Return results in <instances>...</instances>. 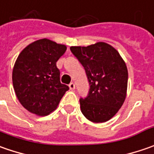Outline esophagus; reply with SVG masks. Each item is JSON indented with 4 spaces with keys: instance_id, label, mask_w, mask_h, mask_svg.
I'll list each match as a JSON object with an SVG mask.
<instances>
[{
    "instance_id": "34e87169",
    "label": "esophagus",
    "mask_w": 154,
    "mask_h": 154,
    "mask_svg": "<svg viewBox=\"0 0 154 154\" xmlns=\"http://www.w3.org/2000/svg\"><path fill=\"white\" fill-rule=\"evenodd\" d=\"M68 86H69L70 90H74V88H75V85H74L73 82H72V83H70V84L68 85Z\"/></svg>"
}]
</instances>
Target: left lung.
Masks as SVG:
<instances>
[{"label":"left lung","instance_id":"8db88e82","mask_svg":"<svg viewBox=\"0 0 154 154\" xmlns=\"http://www.w3.org/2000/svg\"><path fill=\"white\" fill-rule=\"evenodd\" d=\"M70 51L85 68L90 85L86 98L80 99L82 114L92 122L109 121L126 98V63L115 48L103 42L72 46Z\"/></svg>","mask_w":154,"mask_h":154}]
</instances>
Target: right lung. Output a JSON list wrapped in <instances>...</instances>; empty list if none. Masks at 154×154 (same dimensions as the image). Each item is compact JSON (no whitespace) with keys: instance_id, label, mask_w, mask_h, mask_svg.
<instances>
[{"instance_id":"obj_1","label":"right lung","mask_w":154,"mask_h":154,"mask_svg":"<svg viewBox=\"0 0 154 154\" xmlns=\"http://www.w3.org/2000/svg\"><path fill=\"white\" fill-rule=\"evenodd\" d=\"M67 47L50 39L37 40L19 55L13 69V85L22 106L38 116H47L58 106L69 87L60 81L56 62Z\"/></svg>"}]
</instances>
